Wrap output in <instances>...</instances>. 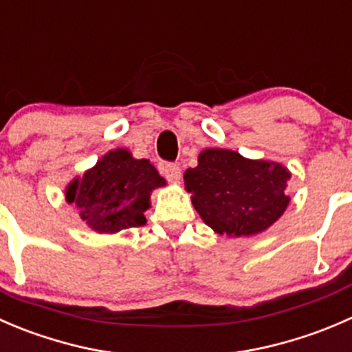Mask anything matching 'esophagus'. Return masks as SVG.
<instances>
[{"label": "esophagus", "instance_id": "obj_1", "mask_svg": "<svg viewBox=\"0 0 352 352\" xmlns=\"http://www.w3.org/2000/svg\"><path fill=\"white\" fill-rule=\"evenodd\" d=\"M161 173L171 183H177L181 179V168L177 164H173V162H168V164L162 166Z\"/></svg>", "mask_w": 352, "mask_h": 352}]
</instances>
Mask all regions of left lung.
Returning a JSON list of instances; mask_svg holds the SVG:
<instances>
[{"instance_id": "8db88e82", "label": "left lung", "mask_w": 352, "mask_h": 352, "mask_svg": "<svg viewBox=\"0 0 352 352\" xmlns=\"http://www.w3.org/2000/svg\"><path fill=\"white\" fill-rule=\"evenodd\" d=\"M291 175L276 162L250 161L238 152L207 148L186 169L184 186L205 224L219 234L252 236L265 231L286 210Z\"/></svg>"}]
</instances>
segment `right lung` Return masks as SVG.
<instances>
[{"label":"right lung","mask_w":352,"mask_h":352,"mask_svg":"<svg viewBox=\"0 0 352 352\" xmlns=\"http://www.w3.org/2000/svg\"><path fill=\"white\" fill-rule=\"evenodd\" d=\"M166 179L147 159H133L124 148L104 155L82 179L66 190V201L97 232H118L145 224L148 195Z\"/></svg>","instance_id":"1"}]
</instances>
